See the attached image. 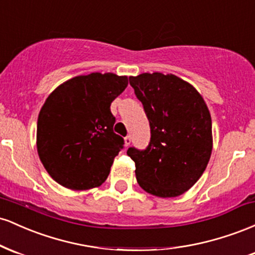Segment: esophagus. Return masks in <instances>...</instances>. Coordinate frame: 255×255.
Here are the masks:
<instances>
[{"instance_id": "34e87169", "label": "esophagus", "mask_w": 255, "mask_h": 255, "mask_svg": "<svg viewBox=\"0 0 255 255\" xmlns=\"http://www.w3.org/2000/svg\"><path fill=\"white\" fill-rule=\"evenodd\" d=\"M130 142H131V137L129 135H127L125 137V146H126V147H127V146H129Z\"/></svg>"}]
</instances>
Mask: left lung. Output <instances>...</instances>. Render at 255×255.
Masks as SVG:
<instances>
[{
    "instance_id": "8db88e82",
    "label": "left lung",
    "mask_w": 255,
    "mask_h": 255,
    "mask_svg": "<svg viewBox=\"0 0 255 255\" xmlns=\"http://www.w3.org/2000/svg\"><path fill=\"white\" fill-rule=\"evenodd\" d=\"M150 122L145 150L129 147L137 183L160 198L183 194L200 178L212 151V122L203 97L172 74L142 73L129 77Z\"/></svg>"
}]
</instances>
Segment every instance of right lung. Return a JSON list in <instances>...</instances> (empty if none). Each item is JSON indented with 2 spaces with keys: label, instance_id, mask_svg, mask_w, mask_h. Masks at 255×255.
I'll return each instance as SVG.
<instances>
[{
  "label": "right lung",
  "instance_id": "right-lung-1",
  "mask_svg": "<svg viewBox=\"0 0 255 255\" xmlns=\"http://www.w3.org/2000/svg\"><path fill=\"white\" fill-rule=\"evenodd\" d=\"M127 85V77L91 73L66 81L46 98L38 116L37 150L61 186L83 191L107 180L125 144L114 133L110 105Z\"/></svg>",
  "mask_w": 255,
  "mask_h": 255
}]
</instances>
